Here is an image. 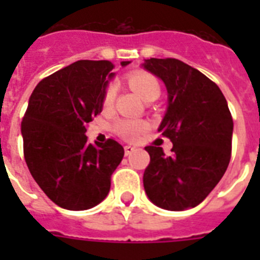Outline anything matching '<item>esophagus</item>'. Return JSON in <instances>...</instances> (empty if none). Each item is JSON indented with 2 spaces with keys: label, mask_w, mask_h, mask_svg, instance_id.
Returning a JSON list of instances; mask_svg holds the SVG:
<instances>
[{
  "label": "esophagus",
  "mask_w": 260,
  "mask_h": 260,
  "mask_svg": "<svg viewBox=\"0 0 260 260\" xmlns=\"http://www.w3.org/2000/svg\"><path fill=\"white\" fill-rule=\"evenodd\" d=\"M124 150H125V155H131L134 151H136V147L134 146H125L124 147Z\"/></svg>",
  "instance_id": "34e87169"
}]
</instances>
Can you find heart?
Returning <instances> with one entry per match:
<instances>
[{
    "mask_svg": "<svg viewBox=\"0 0 260 260\" xmlns=\"http://www.w3.org/2000/svg\"><path fill=\"white\" fill-rule=\"evenodd\" d=\"M128 83L129 86L140 94V97L144 101H151L156 100L160 95V85L158 79L154 75L144 73V71H136L128 75ZM117 94V86L112 83L106 87L105 94H104V106L110 108L113 105L114 98ZM147 128V124L142 120H131V118H124L116 122L114 131L117 132L121 138L126 140H135L143 131Z\"/></svg>",
    "mask_w": 260,
    "mask_h": 260,
    "instance_id": "obj_1",
    "label": "heart"
}]
</instances>
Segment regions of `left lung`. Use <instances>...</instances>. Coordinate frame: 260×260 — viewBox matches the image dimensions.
<instances>
[{
  "mask_svg": "<svg viewBox=\"0 0 260 260\" xmlns=\"http://www.w3.org/2000/svg\"><path fill=\"white\" fill-rule=\"evenodd\" d=\"M142 67L162 79L167 109L158 131L173 143L148 146L143 175L147 197L166 210L191 209L216 187L230 165L234 121L221 90L197 69L178 59H144Z\"/></svg>",
  "mask_w": 260,
  "mask_h": 260,
  "instance_id": "left-lung-1",
  "label": "left lung"
}]
</instances>
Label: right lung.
I'll use <instances>...</instances> for the list:
<instances>
[{
    "instance_id": "1",
    "label": "right lung",
    "mask_w": 260,
    "mask_h": 260,
    "mask_svg": "<svg viewBox=\"0 0 260 260\" xmlns=\"http://www.w3.org/2000/svg\"><path fill=\"white\" fill-rule=\"evenodd\" d=\"M113 69L109 60H78L43 79L30 94L21 122L24 158L40 189L63 209L86 210L104 201L124 156L113 139L94 146L85 135L101 113Z\"/></svg>"
}]
</instances>
